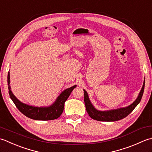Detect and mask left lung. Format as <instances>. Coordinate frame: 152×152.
<instances>
[{
  "label": "left lung",
  "mask_w": 152,
  "mask_h": 152,
  "mask_svg": "<svg viewBox=\"0 0 152 152\" xmlns=\"http://www.w3.org/2000/svg\"><path fill=\"white\" fill-rule=\"evenodd\" d=\"M144 85L145 79L143 83V85H142V87L140 92H139L138 97L129 106L124 107L117 108V109L106 111H100L95 108L91 103V100H90L87 92L85 89H83V91H84V101L86 111H87L89 116L92 119L100 121H119L125 118V117L129 115L133 111V110L137 107V105L140 103L142 95H143L144 93Z\"/></svg>",
  "instance_id": "obj_1"
}]
</instances>
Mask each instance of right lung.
<instances>
[{
	"instance_id": "1",
	"label": "right lung",
	"mask_w": 152,
	"mask_h": 152,
	"mask_svg": "<svg viewBox=\"0 0 152 152\" xmlns=\"http://www.w3.org/2000/svg\"><path fill=\"white\" fill-rule=\"evenodd\" d=\"M10 72L8 74V86L9 90V95L13 101L15 106L23 115L30 119L39 120V121H48L58 119L61 113H63L65 102L69 96L71 92L75 88L77 85H74L72 87L65 89L58 96L57 98L52 104L48 106H33L30 105L23 103L20 101L12 93L10 85Z\"/></svg>"
}]
</instances>
